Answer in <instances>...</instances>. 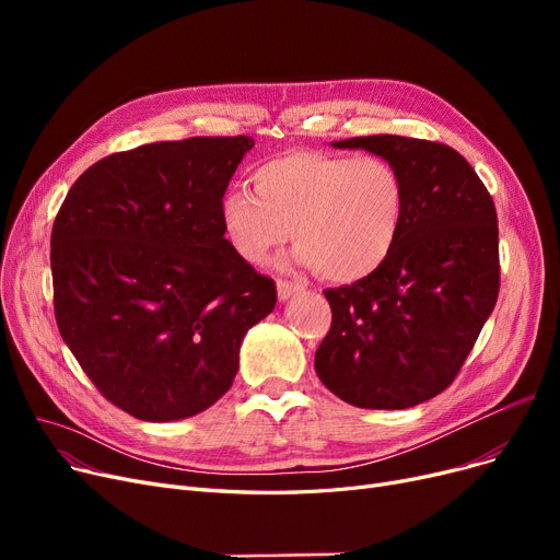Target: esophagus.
<instances>
[{
	"mask_svg": "<svg viewBox=\"0 0 560 560\" xmlns=\"http://www.w3.org/2000/svg\"><path fill=\"white\" fill-rule=\"evenodd\" d=\"M302 290H304V285L298 283V281H288V279L277 281V295H279L281 302L290 300L292 295H298V292H302Z\"/></svg>",
	"mask_w": 560,
	"mask_h": 560,
	"instance_id": "obj_1",
	"label": "esophagus"
}]
</instances>
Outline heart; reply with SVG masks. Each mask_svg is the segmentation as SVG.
<instances>
[{"label":"heart","mask_w":560,"mask_h":560,"mask_svg":"<svg viewBox=\"0 0 560 560\" xmlns=\"http://www.w3.org/2000/svg\"><path fill=\"white\" fill-rule=\"evenodd\" d=\"M252 186L254 192L238 188L220 199L233 252L260 262L292 233L295 260L338 283L376 272L397 247L406 220V182L384 156L290 150L262 161Z\"/></svg>","instance_id":"b5f03b06"}]
</instances>
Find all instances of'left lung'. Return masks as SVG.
I'll return each mask as SVG.
<instances>
[{"instance_id":"8db88e82","label":"left lung","mask_w":560,"mask_h":560,"mask_svg":"<svg viewBox=\"0 0 560 560\" xmlns=\"http://www.w3.org/2000/svg\"><path fill=\"white\" fill-rule=\"evenodd\" d=\"M395 163L408 206L376 272L325 290L331 329L315 372L359 408L418 406L452 386L499 295V226L483 182L450 144L365 136L334 142Z\"/></svg>"}]
</instances>
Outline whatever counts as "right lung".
<instances>
[{
  "label": "right lung",
  "mask_w": 560,
  "mask_h": 560,
  "mask_svg": "<svg viewBox=\"0 0 560 560\" xmlns=\"http://www.w3.org/2000/svg\"><path fill=\"white\" fill-rule=\"evenodd\" d=\"M247 136L136 147L88 167L51 229L58 331L95 388L147 422L192 418L233 384L277 285L233 252L220 199Z\"/></svg>",
  "instance_id": "1"
}]
</instances>
